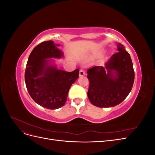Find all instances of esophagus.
I'll list each match as a JSON object with an SVG mask.
<instances>
[{
	"mask_svg": "<svg viewBox=\"0 0 155 155\" xmlns=\"http://www.w3.org/2000/svg\"><path fill=\"white\" fill-rule=\"evenodd\" d=\"M85 74V71L83 68H81L80 70H79V76H83Z\"/></svg>",
	"mask_w": 155,
	"mask_h": 155,
	"instance_id": "1",
	"label": "esophagus"
}]
</instances>
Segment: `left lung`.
<instances>
[{
  "instance_id": "left-lung-1",
  "label": "left lung",
  "mask_w": 155,
  "mask_h": 155,
  "mask_svg": "<svg viewBox=\"0 0 155 155\" xmlns=\"http://www.w3.org/2000/svg\"><path fill=\"white\" fill-rule=\"evenodd\" d=\"M118 52L112 55L105 68L96 66L88 70L89 87L87 95L97 107H112L121 104L129 95L134 81V71L130 54L122 44ZM115 70L116 76L112 71Z\"/></svg>"
}]
</instances>
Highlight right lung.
<instances>
[{
  "mask_svg": "<svg viewBox=\"0 0 155 155\" xmlns=\"http://www.w3.org/2000/svg\"><path fill=\"white\" fill-rule=\"evenodd\" d=\"M62 56L52 41H44L33 49L26 64L25 79L29 94L37 104L48 109L64 105L70 87L79 77L78 68L69 72L47 65L46 59Z\"/></svg>",
  "mask_w": 155,
  "mask_h": 155,
  "instance_id": "1",
  "label": "right lung"
}]
</instances>
